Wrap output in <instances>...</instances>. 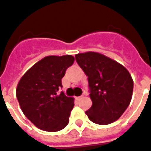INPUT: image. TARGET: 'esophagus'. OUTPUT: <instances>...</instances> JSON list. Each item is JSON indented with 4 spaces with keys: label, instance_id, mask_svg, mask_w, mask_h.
Here are the masks:
<instances>
[{
    "label": "esophagus",
    "instance_id": "esophagus-1",
    "mask_svg": "<svg viewBox=\"0 0 151 151\" xmlns=\"http://www.w3.org/2000/svg\"><path fill=\"white\" fill-rule=\"evenodd\" d=\"M83 97V95H81V96H79V97H78V99H81V98Z\"/></svg>",
    "mask_w": 151,
    "mask_h": 151
}]
</instances>
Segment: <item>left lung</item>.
<instances>
[{
	"label": "left lung",
	"mask_w": 151,
	"mask_h": 151,
	"mask_svg": "<svg viewBox=\"0 0 151 151\" xmlns=\"http://www.w3.org/2000/svg\"><path fill=\"white\" fill-rule=\"evenodd\" d=\"M88 77L92 106L86 111L90 121L107 125L120 118L129 106L134 82L128 70L117 61L95 52L76 54Z\"/></svg>",
	"instance_id": "obj_1"
}]
</instances>
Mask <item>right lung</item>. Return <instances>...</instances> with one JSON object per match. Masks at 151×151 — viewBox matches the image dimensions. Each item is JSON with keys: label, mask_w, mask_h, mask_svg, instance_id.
Wrapping results in <instances>:
<instances>
[{"label": "right lung", "mask_w": 151, "mask_h": 151, "mask_svg": "<svg viewBox=\"0 0 151 151\" xmlns=\"http://www.w3.org/2000/svg\"><path fill=\"white\" fill-rule=\"evenodd\" d=\"M71 55L48 56L22 76L17 87V98L22 112L39 129L55 132L70 121L73 98L61 91V79L73 64Z\"/></svg>", "instance_id": "right-lung-1"}]
</instances>
